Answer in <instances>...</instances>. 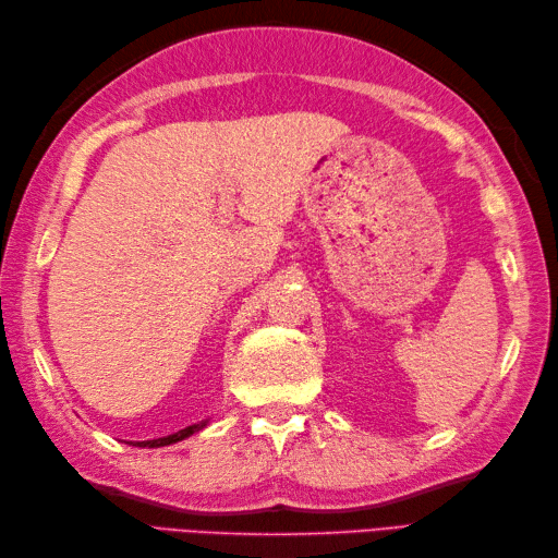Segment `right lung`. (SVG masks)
<instances>
[{"label":"right lung","mask_w":558,"mask_h":558,"mask_svg":"<svg viewBox=\"0 0 558 558\" xmlns=\"http://www.w3.org/2000/svg\"><path fill=\"white\" fill-rule=\"evenodd\" d=\"M206 424H208V420L198 422V424H192V426H184V429H180L177 434L162 436V438H153V441H136L134 446H141V448H160V446H170V444H177V441H184V438H189L192 434L201 432V429H204Z\"/></svg>","instance_id":"right-lung-1"}]
</instances>
